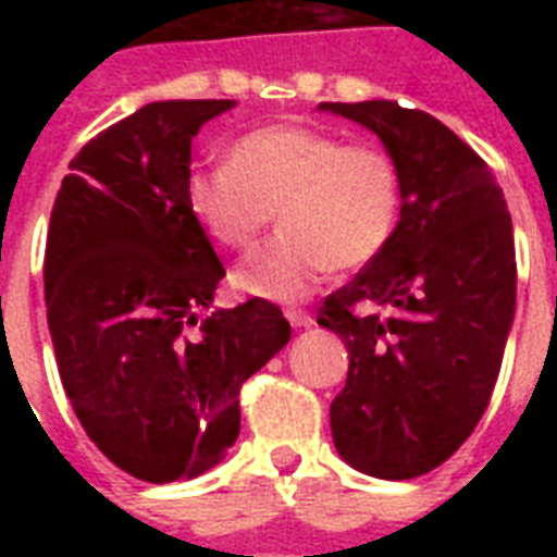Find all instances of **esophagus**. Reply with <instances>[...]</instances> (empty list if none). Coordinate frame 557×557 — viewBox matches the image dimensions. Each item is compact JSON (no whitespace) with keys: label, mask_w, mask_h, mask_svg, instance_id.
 <instances>
[{"label":"esophagus","mask_w":557,"mask_h":557,"mask_svg":"<svg viewBox=\"0 0 557 557\" xmlns=\"http://www.w3.org/2000/svg\"><path fill=\"white\" fill-rule=\"evenodd\" d=\"M286 318L292 326H297V330H306V326H312L314 318L306 309H286Z\"/></svg>","instance_id":"esophagus-1"}]
</instances>
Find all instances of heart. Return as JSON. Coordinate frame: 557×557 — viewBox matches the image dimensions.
Segmentation results:
<instances>
[{
	"mask_svg": "<svg viewBox=\"0 0 557 557\" xmlns=\"http://www.w3.org/2000/svg\"><path fill=\"white\" fill-rule=\"evenodd\" d=\"M185 201L225 251H248L277 210L283 231L236 269L234 283L269 300H300L330 269L358 271L387 251L405 210V173L381 144L271 124L239 135L225 168L190 173Z\"/></svg>",
	"mask_w": 557,
	"mask_h": 557,
	"instance_id": "heart-1",
	"label": "heart"
}]
</instances>
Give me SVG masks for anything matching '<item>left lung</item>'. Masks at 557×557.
<instances>
[{
  "instance_id": "obj_1",
  "label": "left lung",
  "mask_w": 557,
  "mask_h": 557,
  "mask_svg": "<svg viewBox=\"0 0 557 557\" xmlns=\"http://www.w3.org/2000/svg\"><path fill=\"white\" fill-rule=\"evenodd\" d=\"M321 109L372 129L405 173L393 243L318 312L349 352L332 440L364 474L413 480L440 468L492 401L518 288L511 216L492 168L422 109Z\"/></svg>"
}]
</instances>
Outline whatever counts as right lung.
Wrapping results in <instances>:
<instances>
[{
  "mask_svg": "<svg viewBox=\"0 0 557 557\" xmlns=\"http://www.w3.org/2000/svg\"><path fill=\"white\" fill-rule=\"evenodd\" d=\"M234 100H159L69 161L46 239L57 370L83 431L121 471L176 483L239 436V389L286 347L277 306L199 318L225 265L185 201L190 141Z\"/></svg>",
  "mask_w": 557,
  "mask_h": 557,
  "instance_id": "add662e5",
  "label": "right lung"
}]
</instances>
